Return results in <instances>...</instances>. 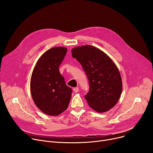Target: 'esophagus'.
Wrapping results in <instances>:
<instances>
[{
	"label": "esophagus",
	"mask_w": 153,
	"mask_h": 153,
	"mask_svg": "<svg viewBox=\"0 0 153 153\" xmlns=\"http://www.w3.org/2000/svg\"><path fill=\"white\" fill-rule=\"evenodd\" d=\"M73 91H74V92H75V93L78 92V91H79V88H78V87H75V88H73Z\"/></svg>",
	"instance_id": "obj_1"
}]
</instances>
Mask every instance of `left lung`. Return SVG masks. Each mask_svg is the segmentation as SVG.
<instances>
[{
    "label": "left lung",
    "instance_id": "1",
    "mask_svg": "<svg viewBox=\"0 0 153 153\" xmlns=\"http://www.w3.org/2000/svg\"><path fill=\"white\" fill-rule=\"evenodd\" d=\"M71 52L82 65L89 81V91L85 95L88 105L98 113L113 108L123 90L120 74L113 61L91 45L74 47Z\"/></svg>",
    "mask_w": 153,
    "mask_h": 153
}]
</instances>
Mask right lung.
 <instances>
[{"mask_svg":"<svg viewBox=\"0 0 153 153\" xmlns=\"http://www.w3.org/2000/svg\"><path fill=\"white\" fill-rule=\"evenodd\" d=\"M68 49L50 48L40 57L30 78V92L36 106L49 116H58L68 106L72 89L66 85L59 66Z\"/></svg>","mask_w":153,"mask_h":153,"instance_id":"obj_1","label":"right lung"}]
</instances>
